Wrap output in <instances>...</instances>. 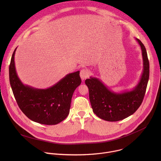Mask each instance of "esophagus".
<instances>
[{"mask_svg":"<svg viewBox=\"0 0 161 161\" xmlns=\"http://www.w3.org/2000/svg\"><path fill=\"white\" fill-rule=\"evenodd\" d=\"M80 77L81 78L82 80H85L86 78H87L89 76V72L87 69H81L80 71Z\"/></svg>","mask_w":161,"mask_h":161,"instance_id":"obj_1","label":"esophagus"}]
</instances>
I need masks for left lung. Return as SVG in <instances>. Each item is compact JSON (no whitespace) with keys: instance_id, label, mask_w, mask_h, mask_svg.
Returning a JSON list of instances; mask_svg holds the SVG:
<instances>
[{"instance_id":"1","label":"left lung","mask_w":161,"mask_h":161,"mask_svg":"<svg viewBox=\"0 0 161 161\" xmlns=\"http://www.w3.org/2000/svg\"><path fill=\"white\" fill-rule=\"evenodd\" d=\"M136 40L142 51L143 72L140 82L132 90L117 94L109 90L97 78L90 77L85 80L93 111L103 120H123L136 112L143 102L149 79V61L144 44L140 39Z\"/></svg>"}]
</instances>
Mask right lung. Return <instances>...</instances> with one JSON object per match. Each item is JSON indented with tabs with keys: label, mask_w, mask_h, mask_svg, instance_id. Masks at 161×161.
<instances>
[{
	"label": "right lung",
	"mask_w": 161,
	"mask_h": 161,
	"mask_svg": "<svg viewBox=\"0 0 161 161\" xmlns=\"http://www.w3.org/2000/svg\"><path fill=\"white\" fill-rule=\"evenodd\" d=\"M14 50L9 65V81L16 103L31 120L44 125H55L69 113L71 99L75 89L81 84L80 71L68 74L53 86L37 89L25 85L18 77Z\"/></svg>",
	"instance_id": "right-lung-1"
}]
</instances>
